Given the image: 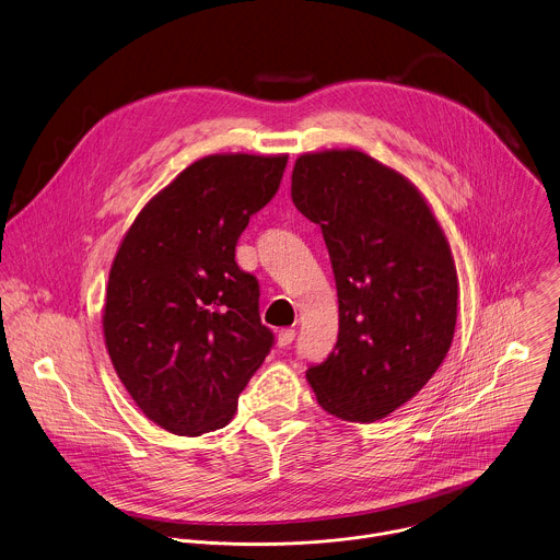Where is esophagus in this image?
Wrapping results in <instances>:
<instances>
[{
	"instance_id": "esophagus-1",
	"label": "esophagus",
	"mask_w": 560,
	"mask_h": 560,
	"mask_svg": "<svg viewBox=\"0 0 560 560\" xmlns=\"http://www.w3.org/2000/svg\"><path fill=\"white\" fill-rule=\"evenodd\" d=\"M294 336H296V331H294L292 327H285V329H281V331H279V336H277V342H279V347H288V345H292Z\"/></svg>"
}]
</instances>
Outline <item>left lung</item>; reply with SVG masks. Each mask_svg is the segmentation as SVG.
Instances as JSON below:
<instances>
[{
  "label": "left lung",
  "mask_w": 560,
  "mask_h": 560,
  "mask_svg": "<svg viewBox=\"0 0 560 560\" xmlns=\"http://www.w3.org/2000/svg\"><path fill=\"white\" fill-rule=\"evenodd\" d=\"M292 202L320 226L338 292V340L305 378L327 413L383 420L451 349L459 283L448 240L416 184L358 149L299 155Z\"/></svg>",
  "instance_id": "left-lung-1"
}]
</instances>
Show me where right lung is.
Listing matches in <instances>:
<instances>
[{"label": "right lung", "instance_id": "obj_1", "mask_svg": "<svg viewBox=\"0 0 560 560\" xmlns=\"http://www.w3.org/2000/svg\"><path fill=\"white\" fill-rule=\"evenodd\" d=\"M285 164L283 153L200 158L144 205L118 246L105 347L138 409L173 435L226 427L275 342L235 246Z\"/></svg>", "mask_w": 560, "mask_h": 560}]
</instances>
